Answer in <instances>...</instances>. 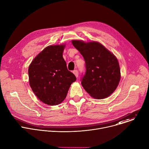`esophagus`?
<instances>
[{"mask_svg":"<svg viewBox=\"0 0 149 149\" xmlns=\"http://www.w3.org/2000/svg\"><path fill=\"white\" fill-rule=\"evenodd\" d=\"M73 73H74V74L75 75V77L77 78L78 77V71L77 70H74V71H73Z\"/></svg>","mask_w":149,"mask_h":149,"instance_id":"obj_1","label":"esophagus"}]
</instances>
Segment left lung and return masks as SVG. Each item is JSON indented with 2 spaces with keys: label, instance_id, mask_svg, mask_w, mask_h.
<instances>
[{
  "label": "left lung",
  "instance_id": "left-lung-1",
  "mask_svg": "<svg viewBox=\"0 0 149 149\" xmlns=\"http://www.w3.org/2000/svg\"><path fill=\"white\" fill-rule=\"evenodd\" d=\"M72 44L83 56L86 72L82 86L92 97L103 99L116 90L121 78L116 56L98 42L72 40Z\"/></svg>",
  "mask_w": 149,
  "mask_h": 149
}]
</instances>
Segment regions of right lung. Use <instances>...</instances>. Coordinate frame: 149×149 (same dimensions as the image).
Returning <instances> with one entry per match:
<instances>
[{"instance_id": "1", "label": "right lung", "mask_w": 149, "mask_h": 149, "mask_svg": "<svg viewBox=\"0 0 149 149\" xmlns=\"http://www.w3.org/2000/svg\"><path fill=\"white\" fill-rule=\"evenodd\" d=\"M65 44L49 45L32 61L28 69L32 90L40 101L50 105L61 103L77 78L68 71L62 54Z\"/></svg>"}]
</instances>
